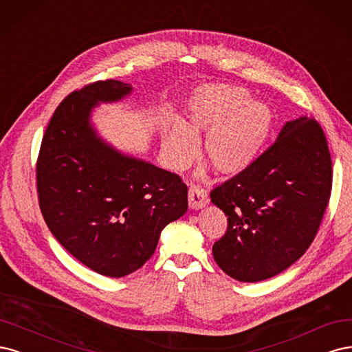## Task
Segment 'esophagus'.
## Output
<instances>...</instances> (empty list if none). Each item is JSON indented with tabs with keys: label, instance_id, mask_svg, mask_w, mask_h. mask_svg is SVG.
<instances>
[{
	"label": "esophagus",
	"instance_id": "esophagus-1",
	"mask_svg": "<svg viewBox=\"0 0 352 352\" xmlns=\"http://www.w3.org/2000/svg\"><path fill=\"white\" fill-rule=\"evenodd\" d=\"M208 192L206 190L199 188L196 186L190 187L188 190V205L191 209H201L203 206L208 205Z\"/></svg>",
	"mask_w": 352,
	"mask_h": 352
}]
</instances>
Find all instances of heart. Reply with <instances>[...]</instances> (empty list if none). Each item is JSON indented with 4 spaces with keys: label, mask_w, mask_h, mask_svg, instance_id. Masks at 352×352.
Returning <instances> with one entry per match:
<instances>
[{
    "label": "heart",
    "mask_w": 352,
    "mask_h": 352,
    "mask_svg": "<svg viewBox=\"0 0 352 352\" xmlns=\"http://www.w3.org/2000/svg\"><path fill=\"white\" fill-rule=\"evenodd\" d=\"M274 116L267 105L253 102L241 87L213 85L199 89L188 105V127L175 122L168 130L165 151L175 169L191 164L200 133H208L205 156L219 175H235L250 166L269 138Z\"/></svg>",
    "instance_id": "heart-1"
}]
</instances>
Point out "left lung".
Masks as SVG:
<instances>
[{
	"label": "left lung",
	"mask_w": 352,
	"mask_h": 352,
	"mask_svg": "<svg viewBox=\"0 0 352 352\" xmlns=\"http://www.w3.org/2000/svg\"><path fill=\"white\" fill-rule=\"evenodd\" d=\"M332 191V157L313 117L287 122L256 161L210 191L228 217L213 244L214 262L241 282H258L288 269L319 231Z\"/></svg>",
	"instance_id": "8db88e82"
}]
</instances>
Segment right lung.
<instances>
[{"instance_id": "right-lung-1", "label": "right lung", "mask_w": 352, "mask_h": 352, "mask_svg": "<svg viewBox=\"0 0 352 352\" xmlns=\"http://www.w3.org/2000/svg\"><path fill=\"white\" fill-rule=\"evenodd\" d=\"M131 89L98 80L65 96L36 162L39 208L50 231L78 262L109 278L142 267L161 231L188 209L179 175L120 153L90 126L98 102L120 100Z\"/></svg>"}]
</instances>
